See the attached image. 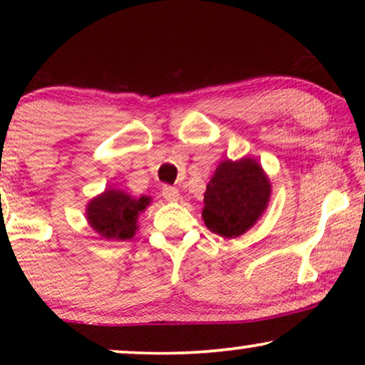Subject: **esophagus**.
Masks as SVG:
<instances>
[{"label":"esophagus","instance_id":"34e87169","mask_svg":"<svg viewBox=\"0 0 365 365\" xmlns=\"http://www.w3.org/2000/svg\"><path fill=\"white\" fill-rule=\"evenodd\" d=\"M161 194L166 201H178V197H179L178 187H173V186H163Z\"/></svg>","mask_w":365,"mask_h":365}]
</instances>
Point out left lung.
Listing matches in <instances>:
<instances>
[{"mask_svg": "<svg viewBox=\"0 0 365 365\" xmlns=\"http://www.w3.org/2000/svg\"><path fill=\"white\" fill-rule=\"evenodd\" d=\"M271 196L262 168L254 159L222 161L204 194L202 219L209 231L237 237L254 226Z\"/></svg>", "mask_w": 365, "mask_h": 365, "instance_id": "1", "label": "left lung"}]
</instances>
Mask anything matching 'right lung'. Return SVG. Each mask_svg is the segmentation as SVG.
Instances as JSON below:
<instances>
[{
    "mask_svg": "<svg viewBox=\"0 0 365 365\" xmlns=\"http://www.w3.org/2000/svg\"><path fill=\"white\" fill-rule=\"evenodd\" d=\"M149 204L148 197L133 199L123 191H104L88 204V221L98 234L114 241H126L134 236L138 214Z\"/></svg>",
    "mask_w": 365,
    "mask_h": 365,
    "instance_id": "1",
    "label": "right lung"
}]
</instances>
